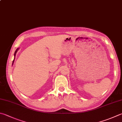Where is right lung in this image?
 <instances>
[{
  "label": "right lung",
  "instance_id": "obj_1",
  "mask_svg": "<svg viewBox=\"0 0 122 122\" xmlns=\"http://www.w3.org/2000/svg\"><path fill=\"white\" fill-rule=\"evenodd\" d=\"M18 50V48H17V49H16V51H15V54H14V56H15V55H16V52H17V50ZM15 59V58H14ZM14 60L13 61V63H14Z\"/></svg>",
  "mask_w": 122,
  "mask_h": 122
}]
</instances>
